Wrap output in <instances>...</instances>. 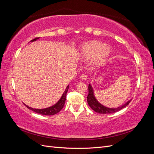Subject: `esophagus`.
Instances as JSON below:
<instances>
[{
  "label": "esophagus",
  "mask_w": 154,
  "mask_h": 154,
  "mask_svg": "<svg viewBox=\"0 0 154 154\" xmlns=\"http://www.w3.org/2000/svg\"><path fill=\"white\" fill-rule=\"evenodd\" d=\"M81 78L83 79V80H87V76L85 74H83L81 76Z\"/></svg>",
  "instance_id": "esophagus-1"
}]
</instances>
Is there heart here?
<instances>
[{"label":"heart","instance_id":"obj_1","mask_svg":"<svg viewBox=\"0 0 154 154\" xmlns=\"http://www.w3.org/2000/svg\"><path fill=\"white\" fill-rule=\"evenodd\" d=\"M110 49L100 42L94 40L85 44L82 48V55L87 60L94 58L96 64H101L109 57Z\"/></svg>","mask_w":154,"mask_h":154}]
</instances>
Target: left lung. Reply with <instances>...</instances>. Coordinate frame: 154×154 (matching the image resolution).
<instances>
[{
  "instance_id": "obj_1",
  "label": "left lung",
  "mask_w": 154,
  "mask_h": 154,
  "mask_svg": "<svg viewBox=\"0 0 154 154\" xmlns=\"http://www.w3.org/2000/svg\"><path fill=\"white\" fill-rule=\"evenodd\" d=\"M88 94L87 97V103L88 105L90 106L91 108L95 111L96 112L101 114H112V113H114L120 110H122V109L125 108V107L127 106L130 101H131L132 100H130L128 102H127L125 104L119 107H118V108H115V109H111V108H108V107H106L103 105H102L100 104L98 101L96 100L95 98V96L94 95V92H93V89L92 86L89 84L88 85Z\"/></svg>"
}]
</instances>
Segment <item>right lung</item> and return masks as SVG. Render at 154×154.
Wrapping results in <instances>:
<instances>
[{"instance_id":"obj_1","label":"right lung","mask_w":154,"mask_h":154,"mask_svg":"<svg viewBox=\"0 0 154 154\" xmlns=\"http://www.w3.org/2000/svg\"><path fill=\"white\" fill-rule=\"evenodd\" d=\"M39 38H35V39L31 40V42H34L35 40H36L37 39H38ZM68 88H69V85L67 87L66 89L65 90L63 94H62L61 98L60 99V100L57 102V103L55 105L51 106L50 107H48V108L46 109H32L31 108V107L28 106L27 105H26V104H24V105L27 107V109H29L30 110H31L32 111L35 112L36 113H38L39 114H42V115H45V116H53L54 115L58 113L62 109V108L63 107L64 105H65V102H66V95L68 91Z\"/></svg>"}]
</instances>
